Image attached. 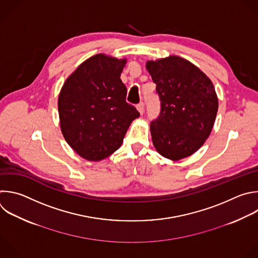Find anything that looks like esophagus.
<instances>
[{"instance_id": "1", "label": "esophagus", "mask_w": 258, "mask_h": 258, "mask_svg": "<svg viewBox=\"0 0 258 258\" xmlns=\"http://www.w3.org/2000/svg\"><path fill=\"white\" fill-rule=\"evenodd\" d=\"M137 109H138V111H139L141 114H143V113H144V109H145V105H144V103H143V102L139 103V104L137 105Z\"/></svg>"}]
</instances>
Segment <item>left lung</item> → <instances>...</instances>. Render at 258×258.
<instances>
[{"label": "left lung", "mask_w": 258, "mask_h": 258, "mask_svg": "<svg viewBox=\"0 0 258 258\" xmlns=\"http://www.w3.org/2000/svg\"><path fill=\"white\" fill-rule=\"evenodd\" d=\"M146 68L161 101L160 115L150 126L153 145L167 159L186 158L213 130L219 106L214 85L197 66L177 55L148 60Z\"/></svg>", "instance_id": "left-lung-1"}]
</instances>
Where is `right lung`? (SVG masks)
<instances>
[{
    "mask_svg": "<svg viewBox=\"0 0 258 258\" xmlns=\"http://www.w3.org/2000/svg\"><path fill=\"white\" fill-rule=\"evenodd\" d=\"M126 58L103 53L83 61L62 85L57 107L61 134L70 147L88 161H101L122 144L140 116L125 101L120 74Z\"/></svg>",
    "mask_w": 258,
    "mask_h": 258,
    "instance_id": "1",
    "label": "right lung"
}]
</instances>
